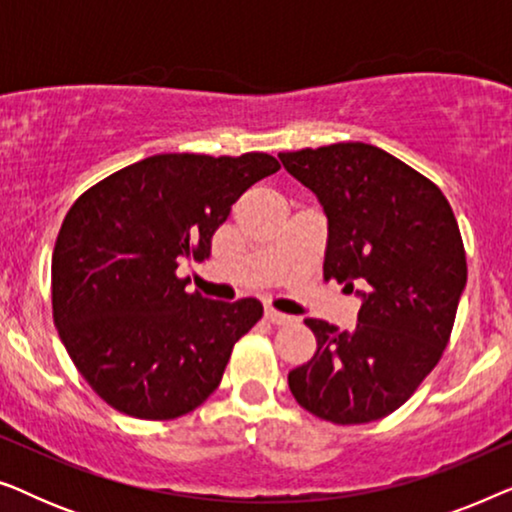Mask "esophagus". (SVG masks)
Here are the masks:
<instances>
[{
  "label": "esophagus",
  "instance_id": "1",
  "mask_svg": "<svg viewBox=\"0 0 512 512\" xmlns=\"http://www.w3.org/2000/svg\"><path fill=\"white\" fill-rule=\"evenodd\" d=\"M265 319L270 321V324H277V326H284V324H291V317L289 314H284V312H279V310H275V307H265Z\"/></svg>",
  "mask_w": 512,
  "mask_h": 512
}]
</instances>
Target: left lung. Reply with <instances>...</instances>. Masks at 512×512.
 Returning a JSON list of instances; mask_svg holds the SVG:
<instances>
[{"mask_svg": "<svg viewBox=\"0 0 512 512\" xmlns=\"http://www.w3.org/2000/svg\"><path fill=\"white\" fill-rule=\"evenodd\" d=\"M328 219L324 277L361 298L352 333L305 319L317 352L289 373L307 412L366 424L401 408L436 368L466 286V251L443 191L363 142L279 153ZM364 291L359 292L358 286Z\"/></svg>", "mask_w": 512, "mask_h": 512, "instance_id": "left-lung-1", "label": "left lung"}]
</instances>
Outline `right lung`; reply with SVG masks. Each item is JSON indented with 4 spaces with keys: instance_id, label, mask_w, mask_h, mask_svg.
Returning a JSON list of instances; mask_svg holds the SVG:
<instances>
[{
    "instance_id": "obj_1",
    "label": "right lung",
    "mask_w": 512,
    "mask_h": 512,
    "mask_svg": "<svg viewBox=\"0 0 512 512\" xmlns=\"http://www.w3.org/2000/svg\"><path fill=\"white\" fill-rule=\"evenodd\" d=\"M277 170L268 153H160L102 179L69 209L53 249V321L111 408L174 419L219 387L263 305L188 293L177 268L181 258H209L240 195Z\"/></svg>"
}]
</instances>
